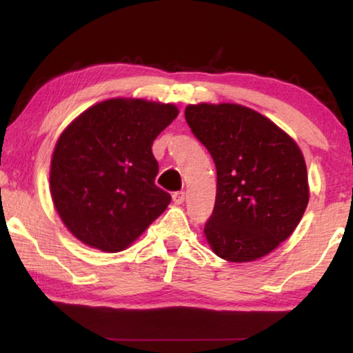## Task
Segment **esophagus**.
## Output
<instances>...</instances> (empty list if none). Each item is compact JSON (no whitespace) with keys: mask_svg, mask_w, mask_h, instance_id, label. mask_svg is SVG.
<instances>
[{"mask_svg":"<svg viewBox=\"0 0 353 353\" xmlns=\"http://www.w3.org/2000/svg\"><path fill=\"white\" fill-rule=\"evenodd\" d=\"M172 201H174L176 204H183L185 191H176V193H172Z\"/></svg>","mask_w":353,"mask_h":353,"instance_id":"esophagus-1","label":"esophagus"}]
</instances>
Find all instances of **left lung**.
Wrapping results in <instances>:
<instances>
[{
	"label": "left lung",
	"instance_id": "obj_1",
	"mask_svg": "<svg viewBox=\"0 0 353 353\" xmlns=\"http://www.w3.org/2000/svg\"><path fill=\"white\" fill-rule=\"evenodd\" d=\"M185 119L216 166V199L204 227L212 250L234 263L270 254L294 232L308 204L301 149L244 105H188Z\"/></svg>",
	"mask_w": 353,
	"mask_h": 353
}]
</instances>
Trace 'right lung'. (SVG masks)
<instances>
[{"mask_svg": "<svg viewBox=\"0 0 353 353\" xmlns=\"http://www.w3.org/2000/svg\"><path fill=\"white\" fill-rule=\"evenodd\" d=\"M179 110L145 99H107L63 130L51 160V198L77 240L104 252L134 243L171 202L155 185L152 141Z\"/></svg>", "mask_w": 353, "mask_h": 353, "instance_id": "add662e5", "label": "right lung"}]
</instances>
